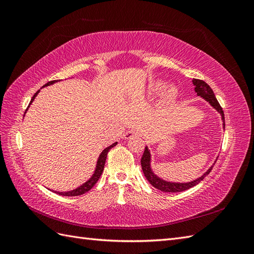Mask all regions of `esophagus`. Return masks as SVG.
Instances as JSON below:
<instances>
[{
    "instance_id": "1",
    "label": "esophagus",
    "mask_w": 254,
    "mask_h": 254,
    "mask_svg": "<svg viewBox=\"0 0 254 254\" xmlns=\"http://www.w3.org/2000/svg\"><path fill=\"white\" fill-rule=\"evenodd\" d=\"M137 135H140V132L136 131V130L131 129V130H128V131H126V132L124 133V139L128 140V139H131V137L137 136Z\"/></svg>"
}]
</instances>
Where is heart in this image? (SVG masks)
Listing matches in <instances>:
<instances>
[{
  "instance_id": "b5f03b06",
  "label": "heart",
  "mask_w": 254,
  "mask_h": 254,
  "mask_svg": "<svg viewBox=\"0 0 254 254\" xmlns=\"http://www.w3.org/2000/svg\"><path fill=\"white\" fill-rule=\"evenodd\" d=\"M164 82L163 81H155L149 86V94L156 95L160 93L161 90L164 88ZM177 94V88L175 86H170L165 91V97L167 99H173Z\"/></svg>"
}]
</instances>
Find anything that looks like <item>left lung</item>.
<instances>
[{
	"label": "left lung",
	"mask_w": 254,
	"mask_h": 254,
	"mask_svg": "<svg viewBox=\"0 0 254 254\" xmlns=\"http://www.w3.org/2000/svg\"><path fill=\"white\" fill-rule=\"evenodd\" d=\"M193 83L195 86V92L197 93V95L205 99V101L209 103L215 110H217L220 113L221 120H222V122H224V124L222 125H224V128H225L224 111H222V108L220 107L219 103L217 102L216 97H215L213 90L210 88L209 84L200 79H193ZM150 162H151L150 151H149L147 146H146L144 153L142 156V159H141V165H142L144 176L146 177V179L149 181V183L152 187H155L156 189L162 190V191H165V193H178V191L187 190L190 188L195 187L196 184H198L201 180L204 179L205 176L210 174V172L212 171V167H213V166H211L201 177H199V178H197L194 181L179 183V182H170V181H166V180H163L162 178H160V177H158L155 173L152 172Z\"/></svg>",
	"instance_id": "obj_1"
}]
</instances>
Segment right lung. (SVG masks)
Listing matches in <instances>:
<instances>
[{
	"instance_id": "obj_1",
	"label": "right lung",
	"mask_w": 254,
	"mask_h": 254,
	"mask_svg": "<svg viewBox=\"0 0 254 254\" xmlns=\"http://www.w3.org/2000/svg\"><path fill=\"white\" fill-rule=\"evenodd\" d=\"M57 81H59V80H52V81H49L48 83L44 84L43 88H44V87H48V86H51V84L55 83V82H57ZM39 92H40V90H38V91L36 92L35 95H34L33 98H32V101H30L28 107L30 106V104H32V103L34 102L35 97L37 96L38 93H39ZM28 107H27V109H28ZM27 109H26V111H27ZM26 111H25V113H26ZM117 144H118V142L113 143L112 145L108 146V147L105 148V149L101 152V155H99L98 160H97V163H96V167H95L94 174L92 175V177H91V178H90L88 181L82 183L80 187L76 188L75 190H68V191H55V193H57V194H59V195H63V196H79V195H82V194H84V193H87V191L90 190L92 188H93V187L95 186V183L98 181L99 177H101V175H102L103 172H104L105 162H106V159H107V155H108V151L113 147V146H115Z\"/></svg>"
}]
</instances>
